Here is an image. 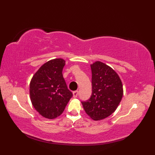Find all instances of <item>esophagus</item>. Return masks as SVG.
Instances as JSON below:
<instances>
[{
    "mask_svg": "<svg viewBox=\"0 0 155 155\" xmlns=\"http://www.w3.org/2000/svg\"><path fill=\"white\" fill-rule=\"evenodd\" d=\"M72 94H73V97L74 98H77V96H78V91H75L73 92V93H72Z\"/></svg>",
    "mask_w": 155,
    "mask_h": 155,
    "instance_id": "34e87169",
    "label": "esophagus"
}]
</instances>
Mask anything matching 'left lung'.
I'll use <instances>...</instances> for the list:
<instances>
[{"label": "left lung", "mask_w": 155, "mask_h": 155, "mask_svg": "<svg viewBox=\"0 0 155 155\" xmlns=\"http://www.w3.org/2000/svg\"><path fill=\"white\" fill-rule=\"evenodd\" d=\"M92 95L82 102L86 113L94 120L109 117L116 110L123 95L119 76L109 66L101 61L91 64Z\"/></svg>", "instance_id": "8db88e82"}]
</instances>
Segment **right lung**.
<instances>
[{
	"mask_svg": "<svg viewBox=\"0 0 155 155\" xmlns=\"http://www.w3.org/2000/svg\"><path fill=\"white\" fill-rule=\"evenodd\" d=\"M65 61L55 58L42 64L30 83V97L41 116L53 119L63 113L72 97L62 76Z\"/></svg>",
	"mask_w": 155,
	"mask_h": 155,
	"instance_id": "obj_1",
	"label": "right lung"
}]
</instances>
